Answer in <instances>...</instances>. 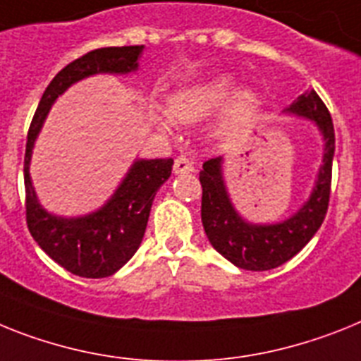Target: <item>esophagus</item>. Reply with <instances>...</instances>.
Returning <instances> with one entry per match:
<instances>
[{"label": "esophagus", "instance_id": "esophagus-1", "mask_svg": "<svg viewBox=\"0 0 361 361\" xmlns=\"http://www.w3.org/2000/svg\"><path fill=\"white\" fill-rule=\"evenodd\" d=\"M195 171V165L192 161H189L185 156H180L174 159V174H189V172Z\"/></svg>", "mask_w": 361, "mask_h": 361}]
</instances>
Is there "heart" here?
Here are the masks:
<instances>
[{
  "label": "heart",
  "mask_w": 361,
  "mask_h": 361,
  "mask_svg": "<svg viewBox=\"0 0 361 361\" xmlns=\"http://www.w3.org/2000/svg\"><path fill=\"white\" fill-rule=\"evenodd\" d=\"M235 90V80L229 75H216L213 78H207L204 82L190 84L176 90L169 95V104L166 108L161 106H152L148 115L150 121L163 132H171L174 126V121L180 123H196L204 119L218 106L226 101ZM259 102V97L253 90H238L233 93V97L227 102L224 110V121L231 123L246 114H250Z\"/></svg>",
  "instance_id": "heart-1"
}]
</instances>
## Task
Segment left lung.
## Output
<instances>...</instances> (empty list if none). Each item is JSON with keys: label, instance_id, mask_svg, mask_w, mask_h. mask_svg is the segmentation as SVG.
<instances>
[{"label": "left lung", "instance_id": "8db88e82", "mask_svg": "<svg viewBox=\"0 0 361 361\" xmlns=\"http://www.w3.org/2000/svg\"><path fill=\"white\" fill-rule=\"evenodd\" d=\"M284 114L298 115L316 124L323 137V159L310 196L286 220L255 224L242 216L233 204L224 178V156L204 163L202 183V224L211 246L229 262L250 271H266L298 255L317 233L330 198L332 159H334V124L326 106L314 90L299 95Z\"/></svg>", "mask_w": 361, "mask_h": 361}]
</instances>
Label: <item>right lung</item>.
Returning a JSON list of instances; mask_svg holds the SVG:
<instances>
[{
    "instance_id": "1",
    "label": "right lung",
    "mask_w": 361,
    "mask_h": 361,
    "mask_svg": "<svg viewBox=\"0 0 361 361\" xmlns=\"http://www.w3.org/2000/svg\"><path fill=\"white\" fill-rule=\"evenodd\" d=\"M145 45L102 47L73 60L45 87L27 134L23 180H25L27 226L38 246L62 268L86 279L110 277L119 271L141 246L150 207L157 189L171 178L169 159H135L106 204L82 216L49 213L36 196L29 166L32 148L54 101L68 87L93 75H130L139 69Z\"/></svg>"
}]
</instances>
